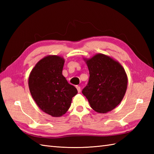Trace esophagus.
I'll use <instances>...</instances> for the list:
<instances>
[{
  "mask_svg": "<svg viewBox=\"0 0 154 154\" xmlns=\"http://www.w3.org/2000/svg\"><path fill=\"white\" fill-rule=\"evenodd\" d=\"M76 88H77V91H78V93H80L81 92V87H79V86H77L76 87Z\"/></svg>",
  "mask_w": 154,
  "mask_h": 154,
  "instance_id": "34e87169",
  "label": "esophagus"
}]
</instances>
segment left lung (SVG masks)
Instances as JSON below:
<instances>
[{
    "label": "left lung",
    "mask_w": 154,
    "mask_h": 154,
    "mask_svg": "<svg viewBox=\"0 0 154 154\" xmlns=\"http://www.w3.org/2000/svg\"><path fill=\"white\" fill-rule=\"evenodd\" d=\"M89 79L82 93L91 107L97 112L106 113L118 106L125 94L128 79L119 62L103 54L87 60Z\"/></svg>",
    "instance_id": "left-lung-1"
}]
</instances>
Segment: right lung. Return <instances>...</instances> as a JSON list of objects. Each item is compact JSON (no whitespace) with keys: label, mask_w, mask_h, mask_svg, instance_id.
<instances>
[{"label":"right lung","mask_w":154,"mask_h":154,"mask_svg":"<svg viewBox=\"0 0 154 154\" xmlns=\"http://www.w3.org/2000/svg\"><path fill=\"white\" fill-rule=\"evenodd\" d=\"M64 60L49 55L35 65L29 76L30 93L40 109L54 117L61 116L71 106L72 98L77 93L62 75Z\"/></svg>","instance_id":"add662e5"}]
</instances>
